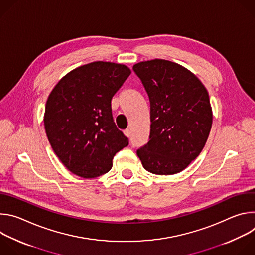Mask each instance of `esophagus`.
I'll return each instance as SVG.
<instances>
[{
	"label": "esophagus",
	"mask_w": 255,
	"mask_h": 255,
	"mask_svg": "<svg viewBox=\"0 0 255 255\" xmlns=\"http://www.w3.org/2000/svg\"><path fill=\"white\" fill-rule=\"evenodd\" d=\"M124 134H125V136H127L128 138H129V137H131V131H130V129H126V130H124Z\"/></svg>",
	"instance_id": "esophagus-1"
}]
</instances>
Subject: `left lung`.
<instances>
[{
  "instance_id": "obj_1",
  "label": "left lung",
  "mask_w": 255,
  "mask_h": 255,
  "mask_svg": "<svg viewBox=\"0 0 255 255\" xmlns=\"http://www.w3.org/2000/svg\"><path fill=\"white\" fill-rule=\"evenodd\" d=\"M150 103L148 142L137 149L147 171L169 175L184 170L204 148L212 127L208 92L181 65L164 60L133 66Z\"/></svg>"
}]
</instances>
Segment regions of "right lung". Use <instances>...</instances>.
<instances>
[{
    "label": "right lung",
    "instance_id": "obj_1",
    "mask_svg": "<svg viewBox=\"0 0 255 255\" xmlns=\"http://www.w3.org/2000/svg\"><path fill=\"white\" fill-rule=\"evenodd\" d=\"M130 74L123 64L95 61L68 72L50 93L46 135L72 173L93 178L108 172L115 154L129 144L113 120L111 101Z\"/></svg>",
    "mask_w": 255,
    "mask_h": 255
}]
</instances>
